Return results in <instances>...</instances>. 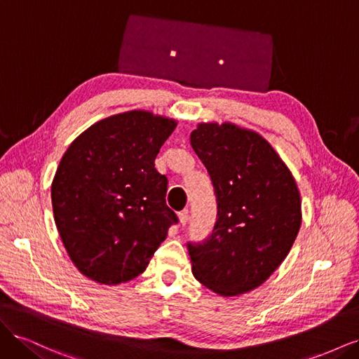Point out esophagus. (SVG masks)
I'll use <instances>...</instances> for the list:
<instances>
[{
    "label": "esophagus",
    "mask_w": 359,
    "mask_h": 359,
    "mask_svg": "<svg viewBox=\"0 0 359 359\" xmlns=\"http://www.w3.org/2000/svg\"><path fill=\"white\" fill-rule=\"evenodd\" d=\"M178 217H180L181 226H187V224H189V220H190V212H189V210L181 211V212L178 214Z\"/></svg>",
    "instance_id": "1"
}]
</instances>
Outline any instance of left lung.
Returning a JSON list of instances; mask_svg holds the SVG:
<instances>
[{
	"label": "left lung",
	"mask_w": 359,
	"mask_h": 359,
	"mask_svg": "<svg viewBox=\"0 0 359 359\" xmlns=\"http://www.w3.org/2000/svg\"><path fill=\"white\" fill-rule=\"evenodd\" d=\"M190 144L210 173L217 202L211 235L189 243L191 271L222 297L259 287L283 262L301 226L290 170L266 140L235 124H199Z\"/></svg>",
	"instance_id": "1"
}]
</instances>
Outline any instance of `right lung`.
<instances>
[{
    "mask_svg": "<svg viewBox=\"0 0 359 359\" xmlns=\"http://www.w3.org/2000/svg\"><path fill=\"white\" fill-rule=\"evenodd\" d=\"M145 111L114 115L76 137L52 181L53 219L74 266L100 285L142 274L178 217L154 160L175 130Z\"/></svg>",
    "mask_w": 359,
    "mask_h": 359,
    "instance_id": "obj_1",
    "label": "right lung"
}]
</instances>
